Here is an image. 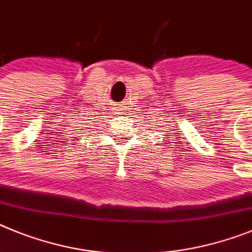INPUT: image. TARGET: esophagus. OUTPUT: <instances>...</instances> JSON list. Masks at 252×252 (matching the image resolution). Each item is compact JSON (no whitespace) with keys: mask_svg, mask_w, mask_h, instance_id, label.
Wrapping results in <instances>:
<instances>
[{"mask_svg":"<svg viewBox=\"0 0 252 252\" xmlns=\"http://www.w3.org/2000/svg\"><path fill=\"white\" fill-rule=\"evenodd\" d=\"M117 105H118V109H117V110H119V112H122V110L124 109L123 106L126 105V104H124V103H122V104H117Z\"/></svg>","mask_w":252,"mask_h":252,"instance_id":"esophagus-1","label":"esophagus"}]
</instances>
